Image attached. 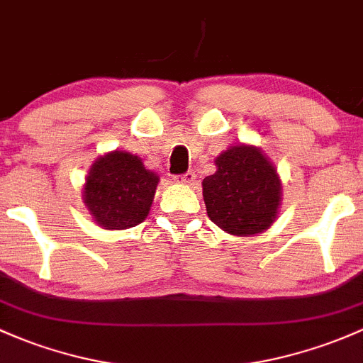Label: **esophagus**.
Wrapping results in <instances>:
<instances>
[{"mask_svg": "<svg viewBox=\"0 0 363 363\" xmlns=\"http://www.w3.org/2000/svg\"><path fill=\"white\" fill-rule=\"evenodd\" d=\"M177 182L185 183V185H192V183L196 182V173H194V171H186V173H183L177 178Z\"/></svg>", "mask_w": 363, "mask_h": 363, "instance_id": "obj_1", "label": "esophagus"}]
</instances>
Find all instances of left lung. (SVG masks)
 I'll return each mask as SVG.
<instances>
[{"label":"left lung","mask_w":363,"mask_h":363,"mask_svg":"<svg viewBox=\"0 0 363 363\" xmlns=\"http://www.w3.org/2000/svg\"><path fill=\"white\" fill-rule=\"evenodd\" d=\"M202 182L208 216L232 235H255L275 221L280 204L277 169L256 147L237 145L216 157Z\"/></svg>","instance_id":"1"}]
</instances>
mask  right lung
I'll list each match as a JSON object with an SVG mask.
<instances>
[{"label": "right lung", "instance_id": "obj_1", "mask_svg": "<svg viewBox=\"0 0 363 363\" xmlns=\"http://www.w3.org/2000/svg\"><path fill=\"white\" fill-rule=\"evenodd\" d=\"M157 182V174L145 169L142 159L116 150L93 164L84 185V204L100 227H135L149 214Z\"/></svg>", "mask_w": 363, "mask_h": 363}]
</instances>
